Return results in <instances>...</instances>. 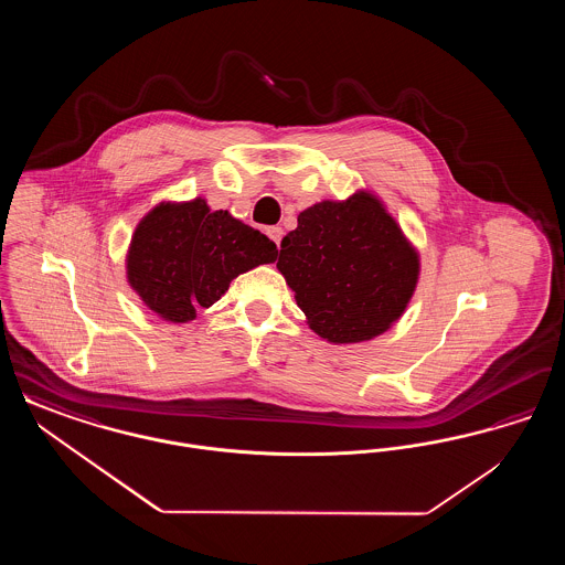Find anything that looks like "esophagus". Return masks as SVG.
<instances>
[{"label": "esophagus", "instance_id": "34e87169", "mask_svg": "<svg viewBox=\"0 0 565 565\" xmlns=\"http://www.w3.org/2000/svg\"><path fill=\"white\" fill-rule=\"evenodd\" d=\"M269 237L270 239H273V242L277 243V247H279V243H281V237H284V228H281V226H270Z\"/></svg>", "mask_w": 565, "mask_h": 565}]
</instances>
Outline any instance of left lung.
Returning <instances> with one entry per match:
<instances>
[{
	"label": "left lung",
	"instance_id": "8db88e82",
	"mask_svg": "<svg viewBox=\"0 0 565 565\" xmlns=\"http://www.w3.org/2000/svg\"><path fill=\"white\" fill-rule=\"evenodd\" d=\"M277 269L313 332L330 343H362L403 316L419 256L381 201L355 192L300 212L281 242Z\"/></svg>",
	"mask_w": 565,
	"mask_h": 565
}]
</instances>
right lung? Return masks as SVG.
Listing matches in <instances>:
<instances>
[{
	"mask_svg": "<svg viewBox=\"0 0 565 565\" xmlns=\"http://www.w3.org/2000/svg\"><path fill=\"white\" fill-rule=\"evenodd\" d=\"M277 245L205 199L161 203L135 228L127 277L141 300L169 322H190L245 270L275 263Z\"/></svg>",
	"mask_w": 565,
	"mask_h": 565,
	"instance_id": "add662e5",
	"label": "right lung"
}]
</instances>
